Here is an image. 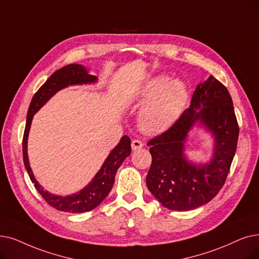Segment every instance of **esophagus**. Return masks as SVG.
Returning <instances> with one entry per match:
<instances>
[{"mask_svg": "<svg viewBox=\"0 0 259 259\" xmlns=\"http://www.w3.org/2000/svg\"><path fill=\"white\" fill-rule=\"evenodd\" d=\"M143 142L141 140H133L131 143V147L133 150H139L143 147Z\"/></svg>", "mask_w": 259, "mask_h": 259, "instance_id": "esophagus-1", "label": "esophagus"}]
</instances>
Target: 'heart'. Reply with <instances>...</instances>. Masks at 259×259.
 <instances>
[{
	"mask_svg": "<svg viewBox=\"0 0 259 259\" xmlns=\"http://www.w3.org/2000/svg\"><path fill=\"white\" fill-rule=\"evenodd\" d=\"M149 100L140 114V123L145 131H162L170 127L181 115L188 99L184 81L172 80L166 75L147 81L141 92L143 100Z\"/></svg>",
	"mask_w": 259,
	"mask_h": 259,
	"instance_id": "1",
	"label": "heart"
}]
</instances>
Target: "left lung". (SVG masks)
I'll use <instances>...</instances> for the list:
<instances>
[{
  "label": "left lung",
  "mask_w": 259,
  "mask_h": 259,
  "mask_svg": "<svg viewBox=\"0 0 259 259\" xmlns=\"http://www.w3.org/2000/svg\"><path fill=\"white\" fill-rule=\"evenodd\" d=\"M198 120L215 137L214 156L204 165H193L183 154L187 133ZM238 136L232 97L210 75L197 85L189 108L174 125L147 143L152 156L146 178L150 193L171 210H190L206 204L226 182Z\"/></svg>",
  "instance_id": "1"
}]
</instances>
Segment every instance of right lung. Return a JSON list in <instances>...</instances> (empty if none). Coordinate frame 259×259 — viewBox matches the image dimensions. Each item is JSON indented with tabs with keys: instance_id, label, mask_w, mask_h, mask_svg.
<instances>
[{
	"instance_id": "obj_1",
	"label": "right lung",
	"mask_w": 259,
	"mask_h": 259,
	"mask_svg": "<svg viewBox=\"0 0 259 259\" xmlns=\"http://www.w3.org/2000/svg\"><path fill=\"white\" fill-rule=\"evenodd\" d=\"M96 80L97 77L88 74V71L80 64H69L63 66L62 69L56 71L41 85L36 94L33 95L28 108L23 142H22L24 166L38 193L48 202V204L58 210L69 212H84L92 210L98 206L111 192L118 167L131 153V140L128 136H123L118 145L109 154L102 169L94 177L93 181L81 189L79 193L66 197L55 196L44 190L32 175L27 156V138L33 114L59 90L67 85L91 83L95 82Z\"/></svg>"
}]
</instances>
